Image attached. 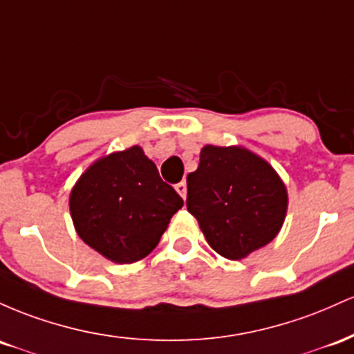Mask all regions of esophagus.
I'll list each match as a JSON object with an SVG mask.
<instances>
[{
  "instance_id": "1",
  "label": "esophagus",
  "mask_w": 354,
  "mask_h": 354,
  "mask_svg": "<svg viewBox=\"0 0 354 354\" xmlns=\"http://www.w3.org/2000/svg\"><path fill=\"white\" fill-rule=\"evenodd\" d=\"M176 190L182 198L187 197V184H185V182H178V184L176 185Z\"/></svg>"
}]
</instances>
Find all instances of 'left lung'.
Masks as SVG:
<instances>
[{
    "label": "left lung",
    "instance_id": "left-lung-1",
    "mask_svg": "<svg viewBox=\"0 0 354 354\" xmlns=\"http://www.w3.org/2000/svg\"><path fill=\"white\" fill-rule=\"evenodd\" d=\"M187 210L214 251L239 261L279 234L288 189L272 165L245 147L205 145L187 176Z\"/></svg>",
    "mask_w": 354,
    "mask_h": 354
}]
</instances>
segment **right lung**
<instances>
[{
	"label": "right lung",
	"mask_w": 354,
	"mask_h": 354,
	"mask_svg": "<svg viewBox=\"0 0 354 354\" xmlns=\"http://www.w3.org/2000/svg\"><path fill=\"white\" fill-rule=\"evenodd\" d=\"M68 204L86 245L112 263L132 264L156 249L184 201L133 145L97 158L73 185Z\"/></svg>",
	"instance_id": "add662e5"
}]
</instances>
